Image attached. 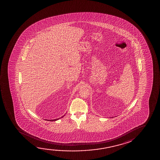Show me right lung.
<instances>
[{
    "label": "right lung",
    "instance_id": "obj_1",
    "mask_svg": "<svg viewBox=\"0 0 160 160\" xmlns=\"http://www.w3.org/2000/svg\"><path fill=\"white\" fill-rule=\"evenodd\" d=\"M64 116H62V118H63V117H64ZM59 118H57V119H55V120H50V121H56L57 120H58Z\"/></svg>",
    "mask_w": 160,
    "mask_h": 160
}]
</instances>
